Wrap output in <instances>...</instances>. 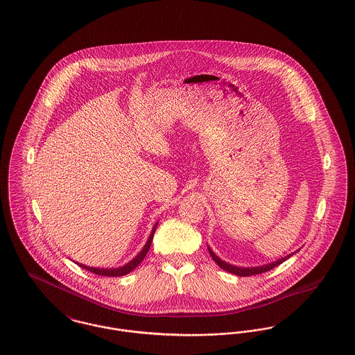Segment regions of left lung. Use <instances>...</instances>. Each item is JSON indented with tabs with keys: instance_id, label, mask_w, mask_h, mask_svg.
<instances>
[{
	"instance_id": "obj_1",
	"label": "left lung",
	"mask_w": 355,
	"mask_h": 355,
	"mask_svg": "<svg viewBox=\"0 0 355 355\" xmlns=\"http://www.w3.org/2000/svg\"><path fill=\"white\" fill-rule=\"evenodd\" d=\"M209 253L211 256V259L218 264L220 268H223L224 271L230 272V273H234L237 276H252V275H257V273H263V272L271 271L272 268L280 266L283 261H286L287 259H290L292 254H287L286 257H282L273 263L270 264H266V266H260V267H237V266H232L230 263H225L224 260H221L213 250H210V247H208ZM297 252V250H296Z\"/></svg>"
}]
</instances>
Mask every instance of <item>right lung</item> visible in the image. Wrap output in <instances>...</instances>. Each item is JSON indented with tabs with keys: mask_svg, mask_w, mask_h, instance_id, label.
<instances>
[{
	"mask_svg": "<svg viewBox=\"0 0 355 355\" xmlns=\"http://www.w3.org/2000/svg\"><path fill=\"white\" fill-rule=\"evenodd\" d=\"M157 225H158V223H155V225L153 227V230H151V233H150V236L147 239L146 244H145V247L142 248V250L131 261H128L127 264L122 266V267H118V268H96V267L84 266V264H80V263H76V264L80 266L82 268L87 270V271L92 272L95 275H101V276H111V277H114V276H125L127 273L132 271L134 268H137L141 264V261L145 259L147 252L150 250V245H151V241H153L154 232H155Z\"/></svg>",
	"mask_w": 355,
	"mask_h": 355,
	"instance_id": "add662e5",
	"label": "right lung"
}]
</instances>
